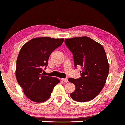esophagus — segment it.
Wrapping results in <instances>:
<instances>
[{
	"label": "esophagus",
	"instance_id": "obj_1",
	"mask_svg": "<svg viewBox=\"0 0 125 125\" xmlns=\"http://www.w3.org/2000/svg\"><path fill=\"white\" fill-rule=\"evenodd\" d=\"M61 80L64 82H68V79H67V78H65V79H61Z\"/></svg>",
	"mask_w": 125,
	"mask_h": 125
}]
</instances>
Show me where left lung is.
Here are the masks:
<instances>
[{
	"mask_svg": "<svg viewBox=\"0 0 125 125\" xmlns=\"http://www.w3.org/2000/svg\"><path fill=\"white\" fill-rule=\"evenodd\" d=\"M64 42L73 55L74 67H82L80 77L68 79L76 87L71 97L77 102L90 101L101 92L108 76L105 51L102 45L86 36L66 39Z\"/></svg>",
	"mask_w": 125,
	"mask_h": 125,
	"instance_id": "left-lung-1",
	"label": "left lung"
}]
</instances>
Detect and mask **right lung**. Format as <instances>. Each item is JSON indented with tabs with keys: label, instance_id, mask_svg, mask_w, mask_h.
I'll return each instance as SVG.
<instances>
[{
	"label": "right lung",
	"instance_id": "right-lung-1",
	"mask_svg": "<svg viewBox=\"0 0 125 125\" xmlns=\"http://www.w3.org/2000/svg\"><path fill=\"white\" fill-rule=\"evenodd\" d=\"M64 39L42 37L32 39L22 46L16 63V76L26 96L35 102L45 101L60 81L44 76L43 68L54 50L62 44Z\"/></svg>",
	"mask_w": 125,
	"mask_h": 125
}]
</instances>
